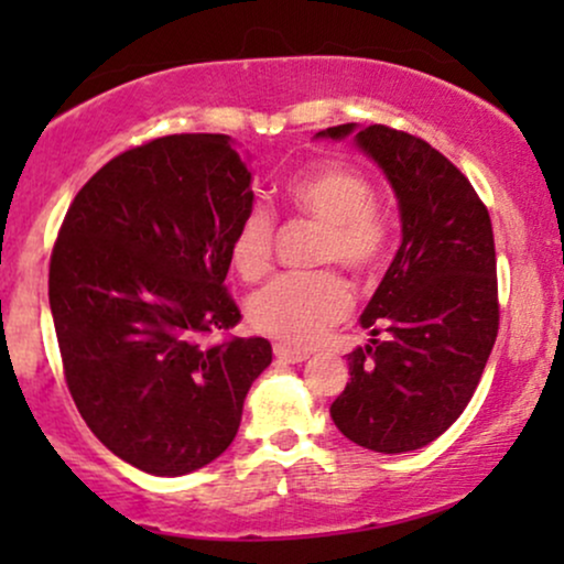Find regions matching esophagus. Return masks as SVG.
Returning <instances> with one entry per match:
<instances>
[{"mask_svg":"<svg viewBox=\"0 0 564 564\" xmlns=\"http://www.w3.org/2000/svg\"><path fill=\"white\" fill-rule=\"evenodd\" d=\"M275 358L283 360V364H302V360H307V349H294L289 345H275Z\"/></svg>","mask_w":564,"mask_h":564,"instance_id":"esophagus-1","label":"esophagus"}]
</instances>
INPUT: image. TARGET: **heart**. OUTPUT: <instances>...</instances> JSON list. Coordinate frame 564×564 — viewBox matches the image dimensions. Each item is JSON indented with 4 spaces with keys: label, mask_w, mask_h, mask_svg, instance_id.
I'll use <instances>...</instances> for the list:
<instances>
[{
    "label": "heart",
    "mask_w": 564,
    "mask_h": 564,
    "mask_svg": "<svg viewBox=\"0 0 564 564\" xmlns=\"http://www.w3.org/2000/svg\"><path fill=\"white\" fill-rule=\"evenodd\" d=\"M291 212L321 223L315 262L368 275L381 268L392 249V223L373 200V187L349 166L326 164L302 174L286 187ZM278 223L262 204L249 206L230 238V260L246 281L273 268ZM352 310V289L336 270L278 275L249 302V323L260 334L286 345H315Z\"/></svg>",
    "instance_id": "b5f03b06"
}]
</instances>
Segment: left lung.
Returning <instances> with one entry per match:
<instances>
[{
	"mask_svg": "<svg viewBox=\"0 0 564 564\" xmlns=\"http://www.w3.org/2000/svg\"><path fill=\"white\" fill-rule=\"evenodd\" d=\"M355 140L398 193L403 243L360 318L387 336L347 355L332 419L368 451L405 453L443 435L480 384L498 334L494 225L462 170L426 140L387 124Z\"/></svg>",
	"mask_w": 564,
	"mask_h": 564,
	"instance_id": "left-lung-1",
	"label": "left lung"
}]
</instances>
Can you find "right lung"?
Segmentation results:
<instances>
[{
	"mask_svg": "<svg viewBox=\"0 0 564 564\" xmlns=\"http://www.w3.org/2000/svg\"><path fill=\"white\" fill-rule=\"evenodd\" d=\"M228 134H166L97 170L50 257L63 377L95 437L148 475L206 467L236 437L268 339L204 345L241 318L225 286L254 200Z\"/></svg>",
	"mask_w": 564,
	"mask_h": 564,
	"instance_id": "add662e5",
	"label": "right lung"
}]
</instances>
